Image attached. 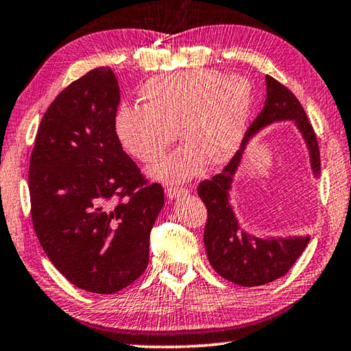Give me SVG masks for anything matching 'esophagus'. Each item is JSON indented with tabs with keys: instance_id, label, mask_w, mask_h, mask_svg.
I'll return each instance as SVG.
<instances>
[{
	"instance_id": "1",
	"label": "esophagus",
	"mask_w": 351,
	"mask_h": 351,
	"mask_svg": "<svg viewBox=\"0 0 351 351\" xmlns=\"http://www.w3.org/2000/svg\"><path fill=\"white\" fill-rule=\"evenodd\" d=\"M189 192V189H186V187H167V191H165V193H167V197L169 198H178V197H181V195H184V193H187Z\"/></svg>"
}]
</instances>
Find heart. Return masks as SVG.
I'll use <instances>...</instances> for the list:
<instances>
[{"instance_id":"b5f03b06","label":"heart","mask_w":351,"mask_h":351,"mask_svg":"<svg viewBox=\"0 0 351 351\" xmlns=\"http://www.w3.org/2000/svg\"><path fill=\"white\" fill-rule=\"evenodd\" d=\"M142 108L120 106L114 131L128 154L154 164L180 132L189 147L178 149L152 170L160 181H184L208 159L221 164L236 152L253 103L247 77L193 70L149 80L141 90Z\"/></svg>"}]
</instances>
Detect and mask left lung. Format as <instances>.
Masks as SVG:
<instances>
[{
	"mask_svg": "<svg viewBox=\"0 0 351 351\" xmlns=\"http://www.w3.org/2000/svg\"><path fill=\"white\" fill-rule=\"evenodd\" d=\"M267 98L264 109L250 125L243 143L256 131L280 120H293L302 131L311 153L314 173L320 171V152L314 128L297 97L275 77L265 76ZM242 148L232 156L225 169L210 180L198 184V197L208 209L204 226V247L213 269L225 280L243 287L263 286L286 275L304 252L309 237L258 239L247 234L239 226L228 203V191L232 176L241 164Z\"/></svg>",
	"mask_w": 351,
	"mask_h": 351,
	"instance_id": "obj_1",
	"label": "left lung"
}]
</instances>
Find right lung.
Here are the masks:
<instances>
[{"label":"right lung","instance_id":"1","mask_svg":"<svg viewBox=\"0 0 351 351\" xmlns=\"http://www.w3.org/2000/svg\"><path fill=\"white\" fill-rule=\"evenodd\" d=\"M119 82L98 66L66 86L38 126L29 160L38 242L71 285L119 292L148 265L164 189L149 182L114 131Z\"/></svg>","mask_w":351,"mask_h":351}]
</instances>
